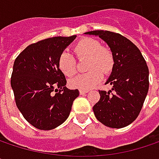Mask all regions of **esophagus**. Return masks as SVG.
I'll list each match as a JSON object with an SVG mask.
<instances>
[{
    "instance_id": "obj_1",
    "label": "esophagus",
    "mask_w": 159,
    "mask_h": 159,
    "mask_svg": "<svg viewBox=\"0 0 159 159\" xmlns=\"http://www.w3.org/2000/svg\"><path fill=\"white\" fill-rule=\"evenodd\" d=\"M88 92V90H84V89H80L79 93L80 95H84V94H86Z\"/></svg>"
}]
</instances>
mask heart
<instances>
[{
    "label": "heart",
    "mask_w": 159,
    "mask_h": 159,
    "mask_svg": "<svg viewBox=\"0 0 159 159\" xmlns=\"http://www.w3.org/2000/svg\"><path fill=\"white\" fill-rule=\"evenodd\" d=\"M74 49L78 58H88L86 69L90 71L70 79L71 87L88 90L102 80V72L108 74L111 71L114 64L113 54L109 48H102L98 40L90 38L82 39ZM58 67L66 76H73L76 73L75 59L70 52L63 51L58 58Z\"/></svg>",
    "instance_id": "obj_1"
}]
</instances>
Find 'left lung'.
Instances as JSON below:
<instances>
[{
  "instance_id": "left-lung-1",
  "label": "left lung",
  "mask_w": 159,
  "mask_h": 159,
  "mask_svg": "<svg viewBox=\"0 0 159 159\" xmlns=\"http://www.w3.org/2000/svg\"><path fill=\"white\" fill-rule=\"evenodd\" d=\"M85 35L99 37L113 54L114 64L105 83L111 90L99 91L100 99L93 107L98 121L111 128H123L139 115L149 87V71L139 48L123 36L95 30ZM113 91V93L111 92Z\"/></svg>"
}]
</instances>
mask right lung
I'll return each mask as SVG.
<instances>
[{
    "label": "right lung",
    "instance_id": "1",
    "mask_svg": "<svg viewBox=\"0 0 159 159\" xmlns=\"http://www.w3.org/2000/svg\"><path fill=\"white\" fill-rule=\"evenodd\" d=\"M76 38L55 37L25 48L16 59L11 86L18 110L39 130H52L70 115L78 89L70 90L58 67V58Z\"/></svg>",
    "mask_w": 159,
    "mask_h": 159
}]
</instances>
